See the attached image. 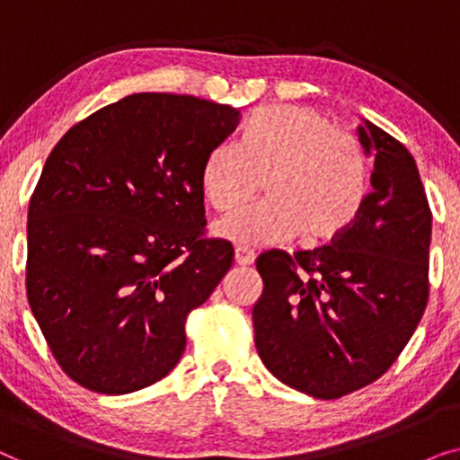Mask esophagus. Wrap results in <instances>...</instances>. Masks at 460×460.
Wrapping results in <instances>:
<instances>
[{"label": "esophagus", "mask_w": 460, "mask_h": 460, "mask_svg": "<svg viewBox=\"0 0 460 460\" xmlns=\"http://www.w3.org/2000/svg\"><path fill=\"white\" fill-rule=\"evenodd\" d=\"M234 261L238 266H251L255 261V253L247 247H236L234 249Z\"/></svg>", "instance_id": "1"}]
</instances>
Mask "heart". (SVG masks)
Segmentation results:
<instances>
[{
	"mask_svg": "<svg viewBox=\"0 0 460 460\" xmlns=\"http://www.w3.org/2000/svg\"><path fill=\"white\" fill-rule=\"evenodd\" d=\"M266 181V203L216 222L213 234L238 247H272L301 234L305 244L341 236L368 194V163L356 136L310 106H266L243 142H222L203 165L205 199L232 211Z\"/></svg>",
	"mask_w": 460,
	"mask_h": 460,
	"instance_id": "obj_1",
	"label": "heart"
}]
</instances>
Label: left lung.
Segmentation results:
<instances>
[{
    "instance_id": "obj_1",
    "label": "left lung",
    "mask_w": 460,
    "mask_h": 460,
    "mask_svg": "<svg viewBox=\"0 0 460 460\" xmlns=\"http://www.w3.org/2000/svg\"><path fill=\"white\" fill-rule=\"evenodd\" d=\"M358 140L375 165L356 222L324 247L255 261L257 354L276 379L320 400L379 379L429 297L431 211L417 163L370 121L358 125Z\"/></svg>"
}]
</instances>
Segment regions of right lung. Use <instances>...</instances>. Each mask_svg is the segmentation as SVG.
Wrapping results in <instances>:
<instances>
[{"label": "right lung", "mask_w": 460, "mask_h": 460, "mask_svg": "<svg viewBox=\"0 0 460 460\" xmlns=\"http://www.w3.org/2000/svg\"><path fill=\"white\" fill-rule=\"evenodd\" d=\"M238 111L131 93L71 128L29 205L27 297L62 370L92 392L131 394L172 373L188 312L234 260L205 230L203 165Z\"/></svg>", "instance_id": "1"}]
</instances>
